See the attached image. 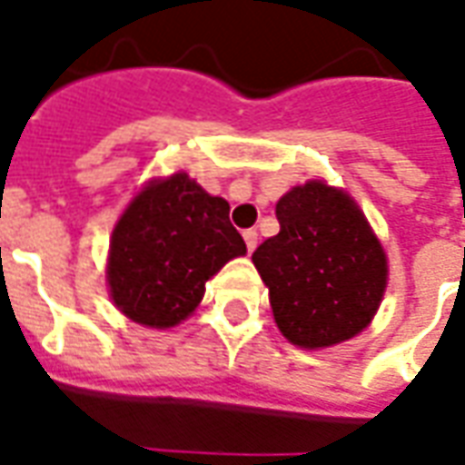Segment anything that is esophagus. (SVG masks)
Returning a JSON list of instances; mask_svg holds the SVG:
<instances>
[{
	"instance_id": "1",
	"label": "esophagus",
	"mask_w": 465,
	"mask_h": 465,
	"mask_svg": "<svg viewBox=\"0 0 465 465\" xmlns=\"http://www.w3.org/2000/svg\"><path fill=\"white\" fill-rule=\"evenodd\" d=\"M243 242H246V249L253 252L256 243H259V232H256V229H246V232H243Z\"/></svg>"
}]
</instances>
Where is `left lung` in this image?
<instances>
[{"label": "left lung", "mask_w": 465, "mask_h": 465, "mask_svg": "<svg viewBox=\"0 0 465 465\" xmlns=\"http://www.w3.org/2000/svg\"><path fill=\"white\" fill-rule=\"evenodd\" d=\"M279 233L253 252L273 319L296 346H333L366 329L386 289V253L349 193L323 182L276 203Z\"/></svg>", "instance_id": "left-lung-1"}]
</instances>
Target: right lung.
Segmentation results:
<instances>
[{"label":"right lung","mask_w":465,"mask_h":465,"mask_svg":"<svg viewBox=\"0 0 465 465\" xmlns=\"http://www.w3.org/2000/svg\"><path fill=\"white\" fill-rule=\"evenodd\" d=\"M242 253L246 243L229 222V203L173 173L149 183L124 212L106 279L132 322L169 329L199 306L203 283Z\"/></svg>","instance_id":"add662e5"}]
</instances>
